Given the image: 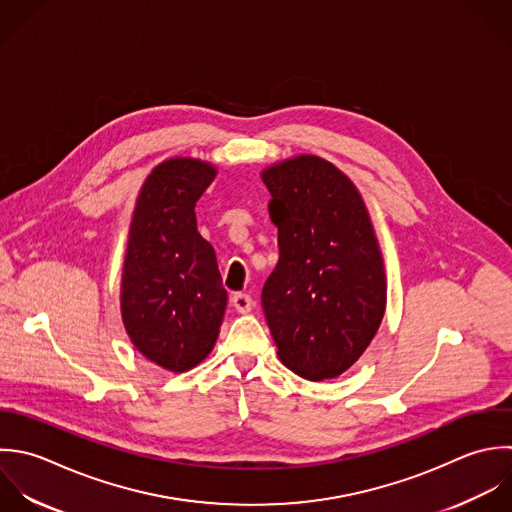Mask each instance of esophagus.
<instances>
[{
    "label": "esophagus",
    "instance_id": "1",
    "mask_svg": "<svg viewBox=\"0 0 512 512\" xmlns=\"http://www.w3.org/2000/svg\"><path fill=\"white\" fill-rule=\"evenodd\" d=\"M231 303H233V307L239 311V313H249L251 309H253V299H251V295H247V293H235L233 297H231Z\"/></svg>",
    "mask_w": 512,
    "mask_h": 512
}]
</instances>
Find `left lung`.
<instances>
[{
  "label": "left lung",
  "mask_w": 512,
  "mask_h": 512,
  "mask_svg": "<svg viewBox=\"0 0 512 512\" xmlns=\"http://www.w3.org/2000/svg\"><path fill=\"white\" fill-rule=\"evenodd\" d=\"M279 261L261 303L287 369L309 381L347 371L375 337L387 301L365 203L329 161L301 155L263 173Z\"/></svg>",
  "instance_id": "obj_1"
}]
</instances>
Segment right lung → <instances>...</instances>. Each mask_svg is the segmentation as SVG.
<instances>
[{"label":"right lung","mask_w":512,"mask_h":512,"mask_svg":"<svg viewBox=\"0 0 512 512\" xmlns=\"http://www.w3.org/2000/svg\"><path fill=\"white\" fill-rule=\"evenodd\" d=\"M215 177L197 159H169L147 177L131 219L121 315L133 345L167 371H187L215 345L227 307L195 203Z\"/></svg>","instance_id":"add662e5"}]
</instances>
